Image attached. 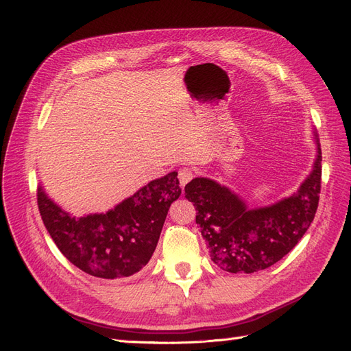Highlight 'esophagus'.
Masks as SVG:
<instances>
[{
	"label": "esophagus",
	"mask_w": 351,
	"mask_h": 351,
	"mask_svg": "<svg viewBox=\"0 0 351 351\" xmlns=\"http://www.w3.org/2000/svg\"><path fill=\"white\" fill-rule=\"evenodd\" d=\"M193 177H195L193 169L186 168V167H184V168H180V171H178V182H180V186H182V187H184Z\"/></svg>",
	"instance_id": "obj_1"
}]
</instances>
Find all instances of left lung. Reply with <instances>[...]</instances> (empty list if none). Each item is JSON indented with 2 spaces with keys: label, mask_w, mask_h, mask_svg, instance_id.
<instances>
[{
  "label": "left lung",
  "mask_w": 351,
  "mask_h": 351,
  "mask_svg": "<svg viewBox=\"0 0 351 351\" xmlns=\"http://www.w3.org/2000/svg\"><path fill=\"white\" fill-rule=\"evenodd\" d=\"M297 192L278 204L247 209L244 202L209 178H193L184 187L196 208V224L208 243L210 259L227 272L252 274L269 268L289 253L315 218L321 193L322 152Z\"/></svg>",
  "instance_id": "8db88e82"
}]
</instances>
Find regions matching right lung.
<instances>
[{
  "instance_id": "right-lung-1",
  "label": "right lung",
  "mask_w": 351,
  "mask_h": 351,
  "mask_svg": "<svg viewBox=\"0 0 351 351\" xmlns=\"http://www.w3.org/2000/svg\"><path fill=\"white\" fill-rule=\"evenodd\" d=\"M182 195L177 173L154 180L108 210L76 218L56 205L42 187L38 208L60 252L92 277L115 280L139 272L149 262L168 208Z\"/></svg>"
}]
</instances>
